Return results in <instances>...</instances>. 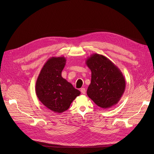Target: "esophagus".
<instances>
[{"label":"esophagus","instance_id":"1","mask_svg":"<svg viewBox=\"0 0 154 154\" xmlns=\"http://www.w3.org/2000/svg\"><path fill=\"white\" fill-rule=\"evenodd\" d=\"M80 92H81L83 94H85V92H86V90L85 88H82L81 89H80Z\"/></svg>","mask_w":154,"mask_h":154}]
</instances>
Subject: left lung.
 Returning <instances> with one entry per match:
<instances>
[{
    "label": "left lung",
    "mask_w": 154,
    "mask_h": 154,
    "mask_svg": "<svg viewBox=\"0 0 154 154\" xmlns=\"http://www.w3.org/2000/svg\"><path fill=\"white\" fill-rule=\"evenodd\" d=\"M92 72L87 94L102 109L116 106L124 93L125 79L120 70L106 57L93 54L86 60Z\"/></svg>",
    "instance_id": "obj_1"
}]
</instances>
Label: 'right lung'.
<instances>
[{"mask_svg": "<svg viewBox=\"0 0 154 154\" xmlns=\"http://www.w3.org/2000/svg\"><path fill=\"white\" fill-rule=\"evenodd\" d=\"M66 59L52 57L45 63L35 84L38 100L47 109L60 114L67 110L80 92L62 77Z\"/></svg>", "mask_w": 154, "mask_h": 154, "instance_id": "add662e5", "label": "right lung"}]
</instances>
